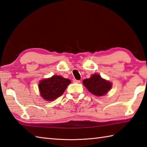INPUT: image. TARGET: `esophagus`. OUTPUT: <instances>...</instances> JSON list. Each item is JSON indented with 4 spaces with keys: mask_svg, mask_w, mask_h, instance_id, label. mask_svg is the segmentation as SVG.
<instances>
[{
    "mask_svg": "<svg viewBox=\"0 0 147 147\" xmlns=\"http://www.w3.org/2000/svg\"><path fill=\"white\" fill-rule=\"evenodd\" d=\"M74 82H75V83H80V80L74 79Z\"/></svg>",
    "mask_w": 147,
    "mask_h": 147,
    "instance_id": "34e87169",
    "label": "esophagus"
}]
</instances>
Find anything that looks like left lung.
I'll list each match as a JSON object with an SVG mask.
<instances>
[{"mask_svg": "<svg viewBox=\"0 0 147 147\" xmlns=\"http://www.w3.org/2000/svg\"><path fill=\"white\" fill-rule=\"evenodd\" d=\"M84 85L90 92L97 96H102L111 88V82L102 79L98 74H94L89 79L83 81Z\"/></svg>", "mask_w": 147, "mask_h": 147, "instance_id": "1", "label": "left lung"}]
</instances>
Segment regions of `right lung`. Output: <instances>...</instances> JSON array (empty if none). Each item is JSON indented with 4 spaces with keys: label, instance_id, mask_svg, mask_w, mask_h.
Instances as JSON below:
<instances>
[{
    "label": "right lung",
    "instance_id": "add662e5",
    "mask_svg": "<svg viewBox=\"0 0 147 147\" xmlns=\"http://www.w3.org/2000/svg\"><path fill=\"white\" fill-rule=\"evenodd\" d=\"M70 82L69 79L59 76H53L41 80L39 84L41 96L44 99L49 101L56 99L62 95Z\"/></svg>",
    "mask_w": 147,
    "mask_h": 147
}]
</instances>
